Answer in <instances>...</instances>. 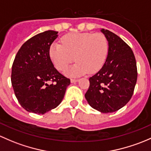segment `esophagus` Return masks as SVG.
<instances>
[{"mask_svg": "<svg viewBox=\"0 0 151 151\" xmlns=\"http://www.w3.org/2000/svg\"><path fill=\"white\" fill-rule=\"evenodd\" d=\"M79 81V79H75V78H72L70 80L71 83H76V82H78Z\"/></svg>", "mask_w": 151, "mask_h": 151, "instance_id": "esophagus-1", "label": "esophagus"}]
</instances>
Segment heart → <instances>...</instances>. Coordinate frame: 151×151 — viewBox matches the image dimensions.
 Here are the masks:
<instances>
[{"label":"heart","mask_w":151,"mask_h":151,"mask_svg":"<svg viewBox=\"0 0 151 151\" xmlns=\"http://www.w3.org/2000/svg\"><path fill=\"white\" fill-rule=\"evenodd\" d=\"M62 41L63 44L54 43L49 49L52 61L59 70L65 71L75 57L78 62L67 71L68 75L94 73L105 63L109 44L103 34L73 32L65 35Z\"/></svg>","instance_id":"obj_1"}]
</instances>
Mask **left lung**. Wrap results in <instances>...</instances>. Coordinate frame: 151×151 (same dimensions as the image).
I'll return each instance as SVG.
<instances>
[{"label": "left lung", "instance_id": "left-lung-1", "mask_svg": "<svg viewBox=\"0 0 151 151\" xmlns=\"http://www.w3.org/2000/svg\"><path fill=\"white\" fill-rule=\"evenodd\" d=\"M101 32L108 39L109 52L103 67L89 78L85 97L91 108L108 113L121 109L132 98L137 69L130 46L110 30Z\"/></svg>", "mask_w": 151, "mask_h": 151}]
</instances>
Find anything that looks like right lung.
Masks as SVG:
<instances>
[{
  "instance_id": "1",
  "label": "right lung",
  "mask_w": 151,
  "mask_h": 151,
  "mask_svg": "<svg viewBox=\"0 0 151 151\" xmlns=\"http://www.w3.org/2000/svg\"><path fill=\"white\" fill-rule=\"evenodd\" d=\"M58 32L47 30L27 40L12 65V84L18 102L27 111L38 114L57 108L70 80L54 67L49 49Z\"/></svg>"
}]
</instances>
